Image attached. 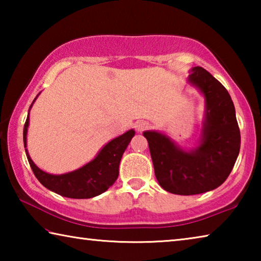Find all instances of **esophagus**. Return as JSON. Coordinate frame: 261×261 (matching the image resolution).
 Listing matches in <instances>:
<instances>
[{"label": "esophagus", "instance_id": "obj_1", "mask_svg": "<svg viewBox=\"0 0 261 261\" xmlns=\"http://www.w3.org/2000/svg\"><path fill=\"white\" fill-rule=\"evenodd\" d=\"M148 126H149V124L147 122H145V121H140V122H138L136 124V129H137V131L138 132H143L144 130H146V129H148Z\"/></svg>", "mask_w": 261, "mask_h": 261}]
</instances>
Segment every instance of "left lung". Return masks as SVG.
Returning a JSON list of instances; mask_svg holds the SVG:
<instances>
[{"label": "left lung", "mask_w": 261, "mask_h": 261, "mask_svg": "<svg viewBox=\"0 0 261 261\" xmlns=\"http://www.w3.org/2000/svg\"><path fill=\"white\" fill-rule=\"evenodd\" d=\"M188 83L196 87L205 100L197 146L183 148L169 136L155 130L143 134L148 141L160 187L180 196L219 188L231 173L241 148L235 106L222 84L200 67L190 70Z\"/></svg>", "instance_id": "left-lung-1"}]
</instances>
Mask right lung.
Instances as JSON below:
<instances>
[{
  "label": "right lung",
  "instance_id": "1",
  "mask_svg": "<svg viewBox=\"0 0 261 261\" xmlns=\"http://www.w3.org/2000/svg\"><path fill=\"white\" fill-rule=\"evenodd\" d=\"M39 94L35 96L32 105L30 106L23 134L26 156H28L29 163L32 168L35 177L43 187L50 190V191L60 194V196L73 198V199H87V198H93L107 191L118 177V168H120L122 155L131 141L132 137L135 136V130L131 129L108 141L98 152L93 160L87 162L86 165L76 170L61 175L46 173L32 161L28 148H26L30 124V110Z\"/></svg>",
  "mask_w": 261,
  "mask_h": 261
}]
</instances>
